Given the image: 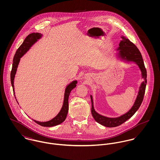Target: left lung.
<instances>
[{
	"label": "left lung",
	"mask_w": 160,
	"mask_h": 160,
	"mask_svg": "<svg viewBox=\"0 0 160 160\" xmlns=\"http://www.w3.org/2000/svg\"><path fill=\"white\" fill-rule=\"evenodd\" d=\"M116 50L118 51V52L116 53V57L117 58L119 59V60L126 63H132L137 65L141 71L142 79H143V81L142 82L139 87L137 97L131 108L127 113L118 117L109 118L98 113L94 109L93 97L92 95H91V112L93 118L98 123L108 128L118 126L124 123L135 114L143 101L147 84V71L144 65L142 55L137 47L128 39L122 37L119 44V47Z\"/></svg>",
	"instance_id": "obj_1"
}]
</instances>
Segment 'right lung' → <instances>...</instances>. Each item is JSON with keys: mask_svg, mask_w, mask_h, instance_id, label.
<instances>
[{"mask_svg": "<svg viewBox=\"0 0 160 160\" xmlns=\"http://www.w3.org/2000/svg\"><path fill=\"white\" fill-rule=\"evenodd\" d=\"M42 34L39 32H33L30 34H29L24 41H23V44L20 46V47L18 48V50L16 52V53L15 54L13 60V65L12 69L10 74V79H11V84L13 88V93L15 94V88H14V79L15 77V74L17 73V68L19 65V63L20 62L21 58L23 55L31 48V47L33 46L35 43H36L42 37ZM78 83L77 80L72 81L71 82H70L67 85V86L65 88V93H64V100L62 107L60 111V112L57 114V115L54 117L53 119H52L50 121H46V122H41L38 121L34 120L35 122L37 124L44 126V127H53L57 125H58L63 122L68 114V98L69 93L71 91L76 87V84ZM15 97L16 98L15 95ZM17 100V98H16Z\"/></svg>", "mask_w": 160, "mask_h": 160, "instance_id": "1", "label": "right lung"}]
</instances>
